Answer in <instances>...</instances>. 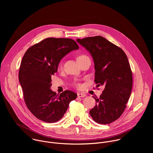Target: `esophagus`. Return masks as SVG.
<instances>
[{
	"label": "esophagus",
	"instance_id": "1",
	"mask_svg": "<svg viewBox=\"0 0 153 153\" xmlns=\"http://www.w3.org/2000/svg\"><path fill=\"white\" fill-rule=\"evenodd\" d=\"M77 96L79 97H85L86 96V94L84 93H77Z\"/></svg>",
	"mask_w": 153,
	"mask_h": 153
}]
</instances>
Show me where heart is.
Here are the masks:
<instances>
[{
    "mask_svg": "<svg viewBox=\"0 0 153 153\" xmlns=\"http://www.w3.org/2000/svg\"><path fill=\"white\" fill-rule=\"evenodd\" d=\"M86 57H88V56H86V55H84V54H80V55H79L77 57V61H78V62L79 63L82 60H83V59H85V58H86ZM62 65H60V67H61ZM77 87H80V84H79V83H75L74 84Z\"/></svg>",
    "mask_w": 153,
    "mask_h": 153,
    "instance_id": "b5f03b06",
    "label": "heart"
}]
</instances>
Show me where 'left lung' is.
<instances>
[{
  "instance_id": "obj_1",
  "label": "left lung",
  "mask_w": 153,
  "mask_h": 153,
  "mask_svg": "<svg viewBox=\"0 0 153 153\" xmlns=\"http://www.w3.org/2000/svg\"><path fill=\"white\" fill-rule=\"evenodd\" d=\"M77 41L93 58L97 86L105 87L99 98L94 97L96 105L90 114L98 123H111L124 112L132 90L133 73L127 56L120 47L100 36Z\"/></svg>"
}]
</instances>
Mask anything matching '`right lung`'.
Instances as JSON below:
<instances>
[{
  "label": "right lung",
  "mask_w": 153,
  "mask_h": 153,
  "mask_svg": "<svg viewBox=\"0 0 153 153\" xmlns=\"http://www.w3.org/2000/svg\"><path fill=\"white\" fill-rule=\"evenodd\" d=\"M79 49L71 39L49 37L36 43L25 52L19 71L25 102L39 120L53 123L61 119L77 94L65 90L59 95L50 90L51 76L57 71L60 60Z\"/></svg>",
  "instance_id": "add662e5"
}]
</instances>
